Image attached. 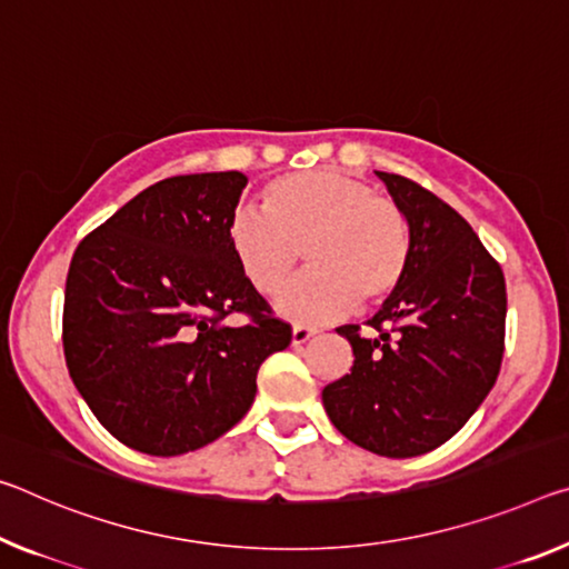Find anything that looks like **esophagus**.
<instances>
[{"label":"esophagus","instance_id":"34e87169","mask_svg":"<svg viewBox=\"0 0 569 569\" xmlns=\"http://www.w3.org/2000/svg\"><path fill=\"white\" fill-rule=\"evenodd\" d=\"M313 333H317V329L303 327V323H296L293 331H291V345L293 347H301V345H306V341L313 337Z\"/></svg>","mask_w":569,"mask_h":569}]
</instances>
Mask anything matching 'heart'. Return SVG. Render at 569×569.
Returning <instances> with one entry per match:
<instances>
[{
	"instance_id": "obj_1",
	"label": "heart",
	"mask_w": 569,
	"mask_h": 569,
	"mask_svg": "<svg viewBox=\"0 0 569 569\" xmlns=\"http://www.w3.org/2000/svg\"><path fill=\"white\" fill-rule=\"evenodd\" d=\"M263 212H238L228 246L260 296H278L303 258L311 270L278 309L301 323L345 317L355 306L390 301L408 278L410 220L390 197L345 171L321 167L268 182Z\"/></svg>"
}]
</instances>
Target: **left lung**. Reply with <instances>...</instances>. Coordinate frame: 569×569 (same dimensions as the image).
Instances as JSON below:
<instances>
[{
	"instance_id": "1",
	"label": "left lung",
	"mask_w": 569,
	"mask_h": 569,
	"mask_svg": "<svg viewBox=\"0 0 569 569\" xmlns=\"http://www.w3.org/2000/svg\"><path fill=\"white\" fill-rule=\"evenodd\" d=\"M410 220L412 256L400 291L367 321L339 327L351 372L323 387L329 420L387 458L443 446L491 392L503 357L501 266L453 207L408 177L377 171Z\"/></svg>"
}]
</instances>
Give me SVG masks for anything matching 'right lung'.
<instances>
[{
    "instance_id": "right-lung-1",
    "label": "right lung",
    "mask_w": 569,
    "mask_h": 569,
    "mask_svg": "<svg viewBox=\"0 0 569 569\" xmlns=\"http://www.w3.org/2000/svg\"><path fill=\"white\" fill-rule=\"evenodd\" d=\"M248 177L204 171L151 184L80 240L62 309L68 372L123 446L182 456L250 410L258 369L291 345L232 258L228 222ZM232 312L249 321L230 328Z\"/></svg>"
}]
</instances>
